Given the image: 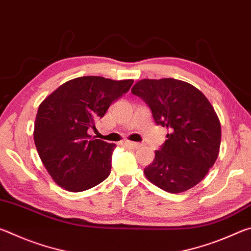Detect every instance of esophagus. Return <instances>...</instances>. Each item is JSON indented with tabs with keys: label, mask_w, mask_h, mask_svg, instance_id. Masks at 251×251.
<instances>
[{
	"label": "esophagus",
	"mask_w": 251,
	"mask_h": 251,
	"mask_svg": "<svg viewBox=\"0 0 251 251\" xmlns=\"http://www.w3.org/2000/svg\"><path fill=\"white\" fill-rule=\"evenodd\" d=\"M124 144L126 146H128L131 150H137V148L141 146V144L139 143H135V142H129V141H125Z\"/></svg>",
	"instance_id": "obj_1"
}]
</instances>
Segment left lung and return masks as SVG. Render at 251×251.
I'll return each instance as SVG.
<instances>
[{"label":"left lung","instance_id":"left-lung-1","mask_svg":"<svg viewBox=\"0 0 251 251\" xmlns=\"http://www.w3.org/2000/svg\"><path fill=\"white\" fill-rule=\"evenodd\" d=\"M151 108L167 139L144 169L148 180L168 193L196 186L218 157L222 128L206 96L193 85L175 78L141 79L131 88Z\"/></svg>","mask_w":251,"mask_h":251}]
</instances>
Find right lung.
I'll list each match as a JSON object with an SVG mask.
<instances>
[{"instance_id": "right-lung-1", "label": "right lung", "mask_w": 251, "mask_h": 251, "mask_svg": "<svg viewBox=\"0 0 251 251\" xmlns=\"http://www.w3.org/2000/svg\"><path fill=\"white\" fill-rule=\"evenodd\" d=\"M133 79L82 76L61 85L42 101L34 143L54 181L69 192H84L109 176L115 144L92 138L110 104L129 91Z\"/></svg>"}]
</instances>
